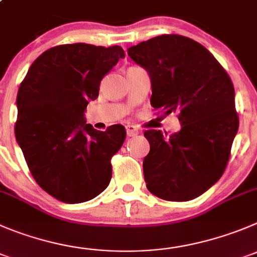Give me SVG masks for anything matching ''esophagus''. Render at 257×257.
<instances>
[{
    "label": "esophagus",
    "instance_id": "34e87169",
    "mask_svg": "<svg viewBox=\"0 0 257 257\" xmlns=\"http://www.w3.org/2000/svg\"><path fill=\"white\" fill-rule=\"evenodd\" d=\"M139 133H140V131H139V128L136 126H133V124H128V126H126V134L128 138H134V136L138 135Z\"/></svg>",
    "mask_w": 257,
    "mask_h": 257
}]
</instances>
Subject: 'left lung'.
Wrapping results in <instances>:
<instances>
[{
    "label": "left lung",
    "instance_id": "8db88e82",
    "mask_svg": "<svg viewBox=\"0 0 257 257\" xmlns=\"http://www.w3.org/2000/svg\"><path fill=\"white\" fill-rule=\"evenodd\" d=\"M127 54L149 73L151 106L177 112L182 124L170 136L144 134L150 144L143 163L146 187L161 199H194L218 182L228 163L238 130L233 84L216 58L185 36H156Z\"/></svg>",
    "mask_w": 257,
    "mask_h": 257
}]
</instances>
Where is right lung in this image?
Listing matches in <instances>:
<instances>
[{"mask_svg": "<svg viewBox=\"0 0 257 257\" xmlns=\"http://www.w3.org/2000/svg\"><path fill=\"white\" fill-rule=\"evenodd\" d=\"M121 58L117 45L54 46L31 64L19 88L16 141L36 183L64 203L93 199L109 184L111 158L126 131L121 124L94 130L84 112Z\"/></svg>", "mask_w": 257, "mask_h": 257, "instance_id": "1", "label": "right lung"}]
</instances>
